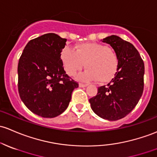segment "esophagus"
<instances>
[{"mask_svg": "<svg viewBox=\"0 0 157 157\" xmlns=\"http://www.w3.org/2000/svg\"><path fill=\"white\" fill-rule=\"evenodd\" d=\"M78 85L80 87H85L87 86V85H86V84H82V83H79Z\"/></svg>", "mask_w": 157, "mask_h": 157, "instance_id": "1", "label": "esophagus"}]
</instances>
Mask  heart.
I'll list each match as a JSON object with an SVG mask.
<instances>
[{"mask_svg":"<svg viewBox=\"0 0 157 157\" xmlns=\"http://www.w3.org/2000/svg\"><path fill=\"white\" fill-rule=\"evenodd\" d=\"M60 58L63 69L70 76H74L84 67L86 70L77 75L83 82L97 80L100 83L110 82L119 66L117 53L106 45L97 43L77 44L75 50L66 46L61 50Z\"/></svg>","mask_w":157,"mask_h":157,"instance_id":"b5f03b06","label":"heart"}]
</instances>
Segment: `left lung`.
<instances>
[{"mask_svg":"<svg viewBox=\"0 0 157 157\" xmlns=\"http://www.w3.org/2000/svg\"><path fill=\"white\" fill-rule=\"evenodd\" d=\"M112 47L119 58L115 75L107 85L98 87L89 99L96 114L108 121L126 117L139 102L144 90V64L134 45L115 35L102 40Z\"/></svg>","mask_w":157,"mask_h":157,"instance_id":"obj_1","label":"left lung"}]
</instances>
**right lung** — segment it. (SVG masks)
Listing matches in <instances>:
<instances>
[{
  "instance_id": "right-lung-1",
  "label": "right lung",
  "mask_w": 157,
  "mask_h": 157,
  "mask_svg": "<svg viewBox=\"0 0 157 157\" xmlns=\"http://www.w3.org/2000/svg\"><path fill=\"white\" fill-rule=\"evenodd\" d=\"M67 39L55 33L30 40L18 64V88L26 107L43 117H57L68 107L78 84L66 73L60 58Z\"/></svg>"
}]
</instances>
